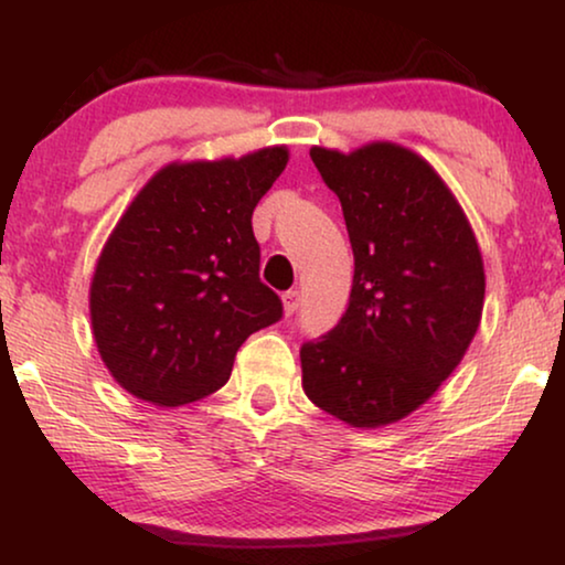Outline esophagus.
<instances>
[{
    "instance_id": "34e87169",
    "label": "esophagus",
    "mask_w": 565,
    "mask_h": 565,
    "mask_svg": "<svg viewBox=\"0 0 565 565\" xmlns=\"http://www.w3.org/2000/svg\"><path fill=\"white\" fill-rule=\"evenodd\" d=\"M282 306H285V316H292L298 311V306H300V292L298 290H288L282 296Z\"/></svg>"
}]
</instances>
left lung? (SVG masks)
<instances>
[{
  "instance_id": "1",
  "label": "left lung",
  "mask_w": 565,
  "mask_h": 565,
  "mask_svg": "<svg viewBox=\"0 0 565 565\" xmlns=\"http://www.w3.org/2000/svg\"><path fill=\"white\" fill-rule=\"evenodd\" d=\"M354 254L350 306L300 347L303 391L352 427L419 408L460 365L483 311V259L458 200L419 153L377 141L313 146Z\"/></svg>"
}]
</instances>
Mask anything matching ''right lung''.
Returning a JSON list of instances; mask_svg holds the SVG:
<instances>
[{
	"instance_id": "right-lung-1",
	"label": "right lung",
	"mask_w": 565,
	"mask_h": 565,
	"mask_svg": "<svg viewBox=\"0 0 565 565\" xmlns=\"http://www.w3.org/2000/svg\"><path fill=\"white\" fill-rule=\"evenodd\" d=\"M285 164V146L174 161L122 213L97 259L89 316L99 358L136 398L211 396L246 337L282 319V300L259 280L252 213Z\"/></svg>"
}]
</instances>
